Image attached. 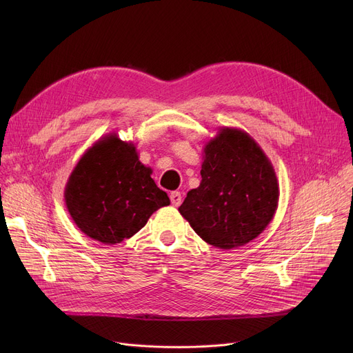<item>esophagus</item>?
I'll return each instance as SVG.
<instances>
[{
  "instance_id": "34e87169",
  "label": "esophagus",
  "mask_w": 353,
  "mask_h": 353,
  "mask_svg": "<svg viewBox=\"0 0 353 353\" xmlns=\"http://www.w3.org/2000/svg\"><path fill=\"white\" fill-rule=\"evenodd\" d=\"M170 201L174 208H179L181 205V194L180 192H172L170 193Z\"/></svg>"
}]
</instances>
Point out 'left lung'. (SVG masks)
I'll list each match as a JSON object with an SVG mask.
<instances>
[{"label": "left lung", "instance_id": "8db88e82", "mask_svg": "<svg viewBox=\"0 0 353 353\" xmlns=\"http://www.w3.org/2000/svg\"><path fill=\"white\" fill-rule=\"evenodd\" d=\"M201 181L179 208L206 243L220 249L245 246L272 221L279 203L273 164L253 137L221 127L203 152Z\"/></svg>", "mask_w": 353, "mask_h": 353}]
</instances>
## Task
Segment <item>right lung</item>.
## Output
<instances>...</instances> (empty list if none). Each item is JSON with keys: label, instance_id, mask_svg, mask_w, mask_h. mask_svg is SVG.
Returning a JSON list of instances; mask_svg holds the SVG:
<instances>
[{"label": "right lung", "instance_id": "add662e5", "mask_svg": "<svg viewBox=\"0 0 353 353\" xmlns=\"http://www.w3.org/2000/svg\"><path fill=\"white\" fill-rule=\"evenodd\" d=\"M152 173L132 141L116 133L101 137L87 148L67 180L64 200L72 221L104 245L134 236L156 210L170 205Z\"/></svg>", "mask_w": 353, "mask_h": 353}]
</instances>
